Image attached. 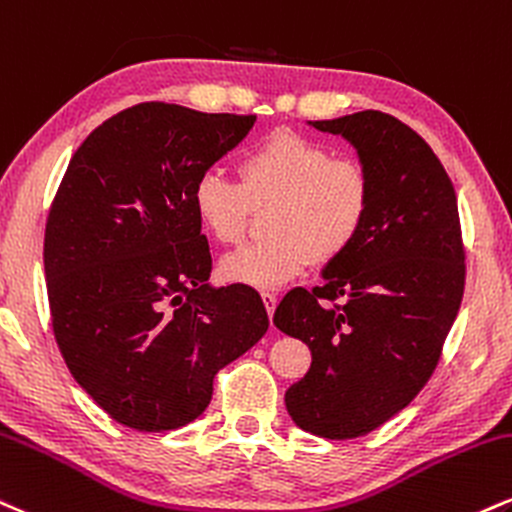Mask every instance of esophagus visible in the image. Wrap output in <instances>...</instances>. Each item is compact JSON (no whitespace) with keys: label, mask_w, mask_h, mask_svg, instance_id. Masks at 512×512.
<instances>
[{"label":"esophagus","mask_w":512,"mask_h":512,"mask_svg":"<svg viewBox=\"0 0 512 512\" xmlns=\"http://www.w3.org/2000/svg\"><path fill=\"white\" fill-rule=\"evenodd\" d=\"M262 300H264V307H267V315H269V319H272V317H274L276 305H279V300H276V295H274V293H262Z\"/></svg>","instance_id":"esophagus-1"}]
</instances>
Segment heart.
<instances>
[{
    "mask_svg": "<svg viewBox=\"0 0 512 512\" xmlns=\"http://www.w3.org/2000/svg\"><path fill=\"white\" fill-rule=\"evenodd\" d=\"M243 183L207 169L193 186L202 229L233 245L248 231L252 205H274L269 238L221 260L226 281L279 288L310 267L334 262L360 238L372 207V181L355 159H334L324 145L291 131H276L240 162Z\"/></svg>",
    "mask_w": 512,
    "mask_h": 512,
    "instance_id": "1",
    "label": "heart"
}]
</instances>
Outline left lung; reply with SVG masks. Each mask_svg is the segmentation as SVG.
I'll list each match as a JSON object with an SVG mask.
<instances>
[{
	"label": "left lung",
	"mask_w": 512,
	"mask_h": 512,
	"mask_svg": "<svg viewBox=\"0 0 512 512\" xmlns=\"http://www.w3.org/2000/svg\"><path fill=\"white\" fill-rule=\"evenodd\" d=\"M307 126L353 147L372 207L353 248L324 264L322 286L293 288L276 307V329L312 350L286 410L305 432L355 439L398 415L439 362L465 288L458 200L432 147L389 114ZM338 297L341 308L325 303Z\"/></svg>",
	"instance_id": "1"
}]
</instances>
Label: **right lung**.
Instances as JSON below:
<instances>
[{"label":"right lung","mask_w":512,"mask_h":512,"mask_svg":"<svg viewBox=\"0 0 512 512\" xmlns=\"http://www.w3.org/2000/svg\"><path fill=\"white\" fill-rule=\"evenodd\" d=\"M255 116L145 102L78 147L49 209L45 276L52 326L80 389L138 432L186 427L212 381L267 334L262 298L212 286L193 209L202 171Z\"/></svg>","instance_id":"obj_1"}]
</instances>
